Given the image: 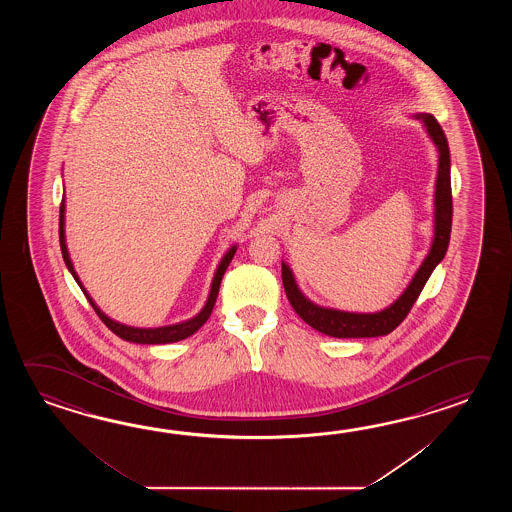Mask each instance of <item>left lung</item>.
<instances>
[{
    "label": "left lung",
    "mask_w": 512,
    "mask_h": 512,
    "mask_svg": "<svg viewBox=\"0 0 512 512\" xmlns=\"http://www.w3.org/2000/svg\"><path fill=\"white\" fill-rule=\"evenodd\" d=\"M414 117L425 124L430 139L437 146L439 164H437V179H435L434 241H432L430 252L426 254L425 261L415 272L412 282L404 289V293L390 307L382 309L379 313H348V311H338L331 307H322L305 298L304 293L294 282L291 267L282 261L283 287L296 315L300 316L305 324H309L327 337L370 338L392 333L393 329L399 326L410 313L412 305L419 298V294L423 291L432 271L439 265V261L445 258L448 241H450V229H452L450 150H448L445 131L439 126L434 115L415 113Z\"/></svg>",
    "instance_id": "8db88e82"
}]
</instances>
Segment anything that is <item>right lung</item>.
<instances>
[{"label": "right lung", "instance_id": "add662e5", "mask_svg": "<svg viewBox=\"0 0 512 512\" xmlns=\"http://www.w3.org/2000/svg\"><path fill=\"white\" fill-rule=\"evenodd\" d=\"M64 227H66V199H62V203H60V230H58V232H60V249H62V256H64V261H66L67 269L73 274V278L77 280L80 289L86 294V298L89 300L91 307L95 309L98 318H100L117 337L122 338V340H128V342H135V344H170V342H179V340H183V338L194 335L197 329L207 322L208 316L212 313L214 304H216V298H218L219 285H221V280H223V274L227 271V267H229V263L232 261V258H234L236 249H238L236 245L230 247L229 252L223 256V260L219 261L218 271L214 274L207 304H205V307H203L194 318H190V320H186V322H181V324H174V326L131 327L126 326V324H120V322H115V320H111L108 315H104V313L98 309L95 300H93L86 289H84V285L80 282V278H78L77 272H75V267H73V263H71V258H69V251H67L66 245V230H64Z\"/></svg>", "mask_w": 512, "mask_h": 512}]
</instances>
